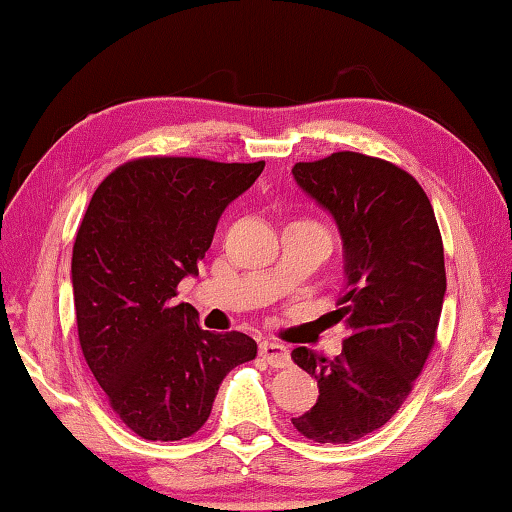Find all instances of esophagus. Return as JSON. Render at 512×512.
<instances>
[{
    "label": "esophagus",
    "instance_id": "obj_1",
    "mask_svg": "<svg viewBox=\"0 0 512 512\" xmlns=\"http://www.w3.org/2000/svg\"><path fill=\"white\" fill-rule=\"evenodd\" d=\"M258 352H261V357L272 368H286V366H290V352H288V348H286V345L277 343V341H263L261 348H258Z\"/></svg>",
    "mask_w": 512,
    "mask_h": 512
}]
</instances>
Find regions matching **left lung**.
Instances as JSON below:
<instances>
[{"mask_svg":"<svg viewBox=\"0 0 512 512\" xmlns=\"http://www.w3.org/2000/svg\"><path fill=\"white\" fill-rule=\"evenodd\" d=\"M293 176L341 233L345 288L329 316L348 329L334 359L293 350L320 389L293 426L318 444H348L398 412L435 345L446 293L442 233L416 178L380 157L341 151L297 162Z\"/></svg>","mask_w":512,"mask_h":512,"instance_id":"1","label":"left lung"}]
</instances>
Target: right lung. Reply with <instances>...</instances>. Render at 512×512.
<instances>
[{"label": "right lung", "instance_id": "1", "mask_svg": "<svg viewBox=\"0 0 512 512\" xmlns=\"http://www.w3.org/2000/svg\"><path fill=\"white\" fill-rule=\"evenodd\" d=\"M263 167L139 157L91 196L73 247L77 334L112 410L139 437L194 435L226 373L256 357L254 338L201 329L194 306L174 297L199 274L226 206Z\"/></svg>", "mask_w": 512, "mask_h": 512}]
</instances>
